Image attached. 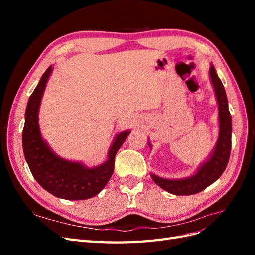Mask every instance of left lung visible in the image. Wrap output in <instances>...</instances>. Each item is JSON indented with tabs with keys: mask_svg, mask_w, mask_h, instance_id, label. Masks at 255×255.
Returning a JSON list of instances; mask_svg holds the SVG:
<instances>
[{
	"mask_svg": "<svg viewBox=\"0 0 255 255\" xmlns=\"http://www.w3.org/2000/svg\"><path fill=\"white\" fill-rule=\"evenodd\" d=\"M210 76L217 98L219 109V137L211 157L190 177L181 180H168L151 174L153 181L166 191L176 196L195 195L217 181L226 170L231 153V136H232V119L228 106L225 87L216 73L213 65L210 68ZM150 145V143H149ZM151 146V145H150Z\"/></svg>",
	"mask_w": 255,
	"mask_h": 255,
	"instance_id": "8db88e82",
	"label": "left lung"
}]
</instances>
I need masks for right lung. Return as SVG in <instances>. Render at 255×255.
Masks as SVG:
<instances>
[{
  "instance_id": "right-lung-1",
  "label": "right lung",
  "mask_w": 255,
  "mask_h": 255,
  "mask_svg": "<svg viewBox=\"0 0 255 255\" xmlns=\"http://www.w3.org/2000/svg\"><path fill=\"white\" fill-rule=\"evenodd\" d=\"M52 72L50 66L28 99L25 111V123L22 133L23 152L35 180L53 196L66 200H85L101 191L114 172L115 156L129 132L116 137L109 152V158L95 168H87L81 163L58 157L42 139L38 112L45 85Z\"/></svg>"
}]
</instances>
